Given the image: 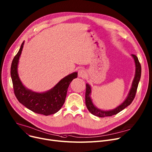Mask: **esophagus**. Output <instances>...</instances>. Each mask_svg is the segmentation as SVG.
<instances>
[{"mask_svg":"<svg viewBox=\"0 0 152 152\" xmlns=\"http://www.w3.org/2000/svg\"><path fill=\"white\" fill-rule=\"evenodd\" d=\"M87 76V73L83 69H80L78 71V76L80 77H85Z\"/></svg>","mask_w":152,"mask_h":152,"instance_id":"esophagus-1","label":"esophagus"}]
</instances>
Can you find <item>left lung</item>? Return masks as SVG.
<instances>
[{
  "mask_svg": "<svg viewBox=\"0 0 152 152\" xmlns=\"http://www.w3.org/2000/svg\"><path fill=\"white\" fill-rule=\"evenodd\" d=\"M134 58L135 66H136V72L135 76L133 79V81L132 83V86L129 90V92L124 102L117 106L116 108L110 110H104L99 109L95 107L92 102V100L90 98L91 92H92V90H91V87L89 84H86V106L89 110V112L92 114L93 115L99 117H104L108 116H112L114 115L117 114L120 111H122L128 106H129L133 101L136 94L137 88L138 87V84L139 83V80L140 79L141 76V66L139 62V60L137 57L136 55L132 54L131 55Z\"/></svg>",
  "mask_w": 152,
  "mask_h": 152,
  "instance_id": "obj_1",
  "label": "left lung"
}]
</instances>
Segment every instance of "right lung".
<instances>
[{"instance_id": "1", "label": "right lung", "mask_w": 152, "mask_h": 152, "mask_svg": "<svg viewBox=\"0 0 152 152\" xmlns=\"http://www.w3.org/2000/svg\"><path fill=\"white\" fill-rule=\"evenodd\" d=\"M24 42L15 56L11 66V77L14 92L19 102L34 113L49 115L56 113L65 103L70 83L77 77V73L68 75L50 90L43 93L35 92L27 88L21 83L18 73V65Z\"/></svg>"}]
</instances>
